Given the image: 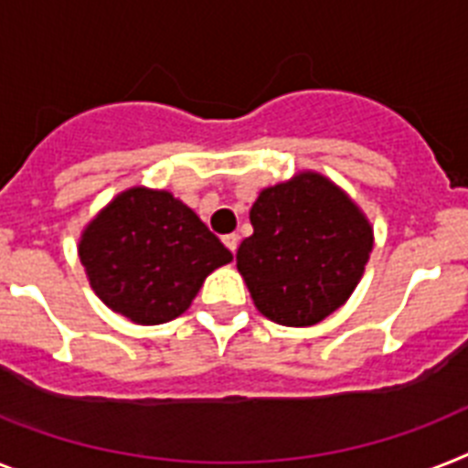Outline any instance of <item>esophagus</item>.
Returning a JSON list of instances; mask_svg holds the SVG:
<instances>
[{"label":"esophagus","instance_id":"1","mask_svg":"<svg viewBox=\"0 0 468 468\" xmlns=\"http://www.w3.org/2000/svg\"><path fill=\"white\" fill-rule=\"evenodd\" d=\"M223 245H226L228 250H230V252L235 254V250H238V245H240V238H238V235H235V233L223 235Z\"/></svg>","mask_w":468,"mask_h":468}]
</instances>
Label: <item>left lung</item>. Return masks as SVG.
I'll list each match as a JSON object with an SVG mask.
<instances>
[{
    "label": "left lung",
    "instance_id": "obj_1",
    "mask_svg": "<svg viewBox=\"0 0 468 468\" xmlns=\"http://www.w3.org/2000/svg\"><path fill=\"white\" fill-rule=\"evenodd\" d=\"M250 221L254 233L238 247V271L259 312L292 328L343 307L374 247L359 207L319 174L261 190Z\"/></svg>",
    "mask_w": 468,
    "mask_h": 468
}]
</instances>
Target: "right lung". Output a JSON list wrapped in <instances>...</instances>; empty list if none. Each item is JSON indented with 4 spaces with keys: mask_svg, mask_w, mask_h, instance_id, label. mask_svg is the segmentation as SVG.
I'll use <instances>...</instances> for the list:
<instances>
[{
    "mask_svg": "<svg viewBox=\"0 0 468 468\" xmlns=\"http://www.w3.org/2000/svg\"><path fill=\"white\" fill-rule=\"evenodd\" d=\"M78 254L97 297L143 325L180 316L204 278L233 259L190 207L147 187L113 199L85 228Z\"/></svg>",
    "mask_w": 468,
    "mask_h": 468,
    "instance_id": "add662e5",
    "label": "right lung"
}]
</instances>
